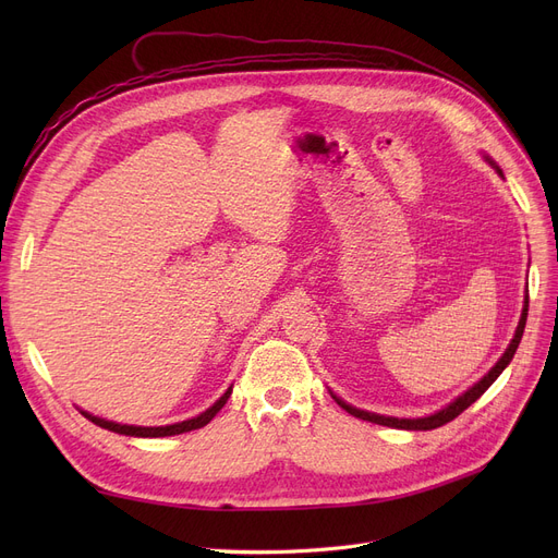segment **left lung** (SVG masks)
<instances>
[{"label": "left lung", "mask_w": 558, "mask_h": 558, "mask_svg": "<svg viewBox=\"0 0 558 558\" xmlns=\"http://www.w3.org/2000/svg\"><path fill=\"white\" fill-rule=\"evenodd\" d=\"M497 169V167H495ZM497 173L502 175V169H497ZM526 312H530V296H524V307H522V316H520V324H518V330H515V337L511 339V343H509V348L505 350V355L500 357V362H497L482 379L480 383L473 387V389H468L463 396H459L454 402H450L446 409H441V412H436V414H432V416H425V418H393V416H379V414H371V412H362V409H355V407H350V404H345L343 400H339L337 396H332L345 412L350 414V416H355V418H362V421H368V423H377V425H387V427H398V429H434V427H441V425H446V423H450V421H454L461 412H465L468 407H471L477 398H482L484 396V391L495 383L497 377H500V373L509 366V362L513 360V355H515V350H518V345H520V339H522V332H524V324H526Z\"/></svg>", "instance_id": "8db88e82"}]
</instances>
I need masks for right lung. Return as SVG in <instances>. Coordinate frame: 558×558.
I'll use <instances>...</instances> for the list:
<instances>
[{
	"instance_id": "obj_1",
	"label": "right lung",
	"mask_w": 558,
	"mask_h": 558,
	"mask_svg": "<svg viewBox=\"0 0 558 558\" xmlns=\"http://www.w3.org/2000/svg\"><path fill=\"white\" fill-rule=\"evenodd\" d=\"M232 389H228L210 409H205L203 414H198L196 418H190V421H183V423H175V425H165V427H135V425H120V423H112V421H104L99 416H93L87 412H81L87 421H93L95 425L104 427V429H110V432H117V434H126V436H173V434H183V432H192V429H198L203 425H208L219 409L226 404V400L230 398Z\"/></svg>"
}]
</instances>
